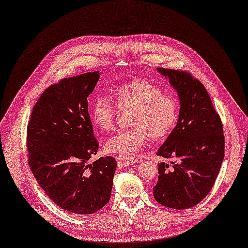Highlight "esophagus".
Segmentation results:
<instances>
[{"mask_svg": "<svg viewBox=\"0 0 248 248\" xmlns=\"http://www.w3.org/2000/svg\"><path fill=\"white\" fill-rule=\"evenodd\" d=\"M116 161H117L118 168H125L127 166H131V164L137 162L138 161V159L129 157V156H124V155H121V156H117Z\"/></svg>", "mask_w": 248, "mask_h": 248, "instance_id": "1", "label": "esophagus"}]
</instances>
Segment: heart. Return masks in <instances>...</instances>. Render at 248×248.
<instances>
[{"label":"heart","mask_w":248,"mask_h":248,"mask_svg":"<svg viewBox=\"0 0 248 248\" xmlns=\"http://www.w3.org/2000/svg\"><path fill=\"white\" fill-rule=\"evenodd\" d=\"M118 106L130 110L131 129L119 131L106 141L105 150L110 153L133 155L147 140L161 139L169 135L178 117L175 97L145 79L126 81L115 90V101L100 94L92 105V119L102 131H111L116 122Z\"/></svg>","instance_id":"b5f03b06"}]
</instances>
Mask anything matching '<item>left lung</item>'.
Returning <instances> with one entry per match:
<instances>
[{
  "label": "left lung",
  "mask_w": 248,
  "mask_h": 248,
  "mask_svg": "<svg viewBox=\"0 0 248 248\" xmlns=\"http://www.w3.org/2000/svg\"><path fill=\"white\" fill-rule=\"evenodd\" d=\"M157 70L177 90L181 107L177 125L157 151L171 164H158L153 196L167 207L186 209L214 187L225 155L224 127L202 82L188 71Z\"/></svg>",
  "instance_id": "1"
}]
</instances>
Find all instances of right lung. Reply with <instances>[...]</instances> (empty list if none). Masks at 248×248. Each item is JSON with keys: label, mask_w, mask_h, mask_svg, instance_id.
<instances>
[{"label": "right lung", "mask_w": 248, "mask_h": 248, "mask_svg": "<svg viewBox=\"0 0 248 248\" xmlns=\"http://www.w3.org/2000/svg\"><path fill=\"white\" fill-rule=\"evenodd\" d=\"M99 71L63 78L44 91L27 124V161L32 175L55 204L78 215H91L111 195L116 160L89 159L97 154L88 111L89 96Z\"/></svg>", "instance_id": "add662e5"}]
</instances>
